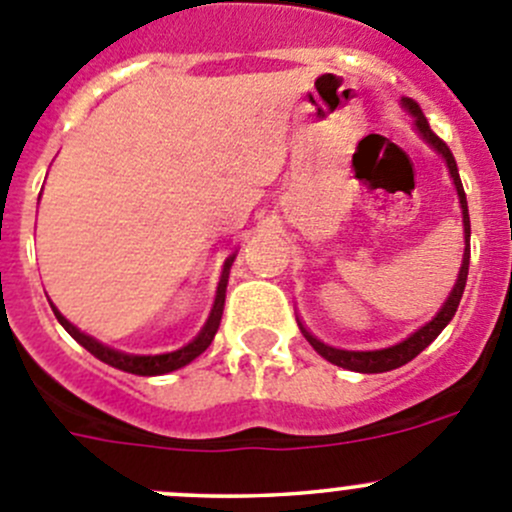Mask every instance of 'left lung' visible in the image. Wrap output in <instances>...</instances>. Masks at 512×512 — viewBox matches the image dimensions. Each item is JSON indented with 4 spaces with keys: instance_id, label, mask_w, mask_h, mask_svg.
Segmentation results:
<instances>
[{
    "instance_id": "8db88e82",
    "label": "left lung",
    "mask_w": 512,
    "mask_h": 512,
    "mask_svg": "<svg viewBox=\"0 0 512 512\" xmlns=\"http://www.w3.org/2000/svg\"><path fill=\"white\" fill-rule=\"evenodd\" d=\"M401 106H404L406 111H409L411 116H414L416 131L421 133L423 141H426L428 146L436 148V151L443 156V160H446L448 173H451L453 185H456L458 203H461L463 240H466V247H463V262H461V270H458L456 285H453L451 294H448L446 302H443V307L436 312V317H433L431 322L423 324L421 329H416L414 334H409V337H406L404 342L394 344V347L374 349V352H349V349L329 347V344L319 342V339L314 337V334H309L307 329H304V324L297 319V324H299V329H302L304 339H307V342L312 344L314 352H317L319 356H324V359H327V361H332V364L342 366V369L359 371V374H381V371L399 369V366L409 364V361L414 359V356L421 354L423 349H426L428 344H431L433 339H436L438 334H441L443 329H446V324L451 322L453 314H456L458 304H461V297H463V289H466L468 262H471V218H468V200H466V193H463V183H461V175H458L456 158H453L451 148H448L446 143H443L441 138H438L436 133L431 131V126H428V121H426V116H423L421 106H418L414 98L404 96V98H401Z\"/></svg>"
}]
</instances>
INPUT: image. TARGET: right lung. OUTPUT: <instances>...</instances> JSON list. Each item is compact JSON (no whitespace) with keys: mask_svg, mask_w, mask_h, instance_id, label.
Segmentation results:
<instances>
[{"mask_svg":"<svg viewBox=\"0 0 512 512\" xmlns=\"http://www.w3.org/2000/svg\"><path fill=\"white\" fill-rule=\"evenodd\" d=\"M235 257H237V252H232V255L223 262V272H220L218 289H215V302H213V307H210V314H208V319H205L203 327H200V332L195 334V337L190 339L185 347L175 349V352H168V354H126V352H121V349L108 347V344H101L98 339L89 337L86 332H81L79 327H74V324H71L69 319H66L64 314L54 307V304L51 302L49 304H51V309H54V317L59 319L61 327H64L66 332H69L71 337L81 344V347L89 349L96 359H101L103 364L113 366V369L128 371V374H138V376L168 374V371H175V369H180V366L190 364L193 359H198V356L210 347V342H213L215 332H218V327H220V319H223L227 277H230V267H232V262H235Z\"/></svg>","mask_w":512,"mask_h":512,"instance_id":"add662e5","label":"right lung"}]
</instances>
